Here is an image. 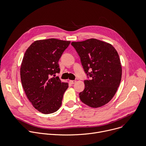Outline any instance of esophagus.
Masks as SVG:
<instances>
[{"label": "esophagus", "instance_id": "esophagus-1", "mask_svg": "<svg viewBox=\"0 0 146 146\" xmlns=\"http://www.w3.org/2000/svg\"><path fill=\"white\" fill-rule=\"evenodd\" d=\"M76 82V80H70V83L72 84H74V83Z\"/></svg>", "mask_w": 146, "mask_h": 146}]
</instances>
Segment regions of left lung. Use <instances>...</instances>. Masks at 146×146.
Returning <instances> with one entry per match:
<instances>
[{
	"instance_id": "obj_1",
	"label": "left lung",
	"mask_w": 146,
	"mask_h": 146,
	"mask_svg": "<svg viewBox=\"0 0 146 146\" xmlns=\"http://www.w3.org/2000/svg\"><path fill=\"white\" fill-rule=\"evenodd\" d=\"M85 72L91 78L85 80V89L80 98L93 108L107 104L120 85L122 69L119 56L110 44L96 38L72 42Z\"/></svg>"
}]
</instances>
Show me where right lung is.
Segmentation results:
<instances>
[{"label":"right lung","instance_id":"right-lung-1","mask_svg":"<svg viewBox=\"0 0 146 146\" xmlns=\"http://www.w3.org/2000/svg\"><path fill=\"white\" fill-rule=\"evenodd\" d=\"M70 41L56 38L34 41L27 49L20 67V77L25 93L33 106L48 114L61 106L68 83L58 77V61Z\"/></svg>","mask_w":146,"mask_h":146}]
</instances>
